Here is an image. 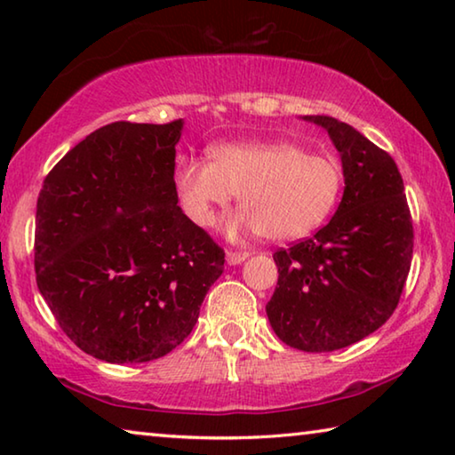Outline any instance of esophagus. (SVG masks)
<instances>
[{
	"mask_svg": "<svg viewBox=\"0 0 455 455\" xmlns=\"http://www.w3.org/2000/svg\"><path fill=\"white\" fill-rule=\"evenodd\" d=\"M249 259V252L246 251H228L227 252V263L228 265H241L243 260Z\"/></svg>",
	"mask_w": 455,
	"mask_h": 455,
	"instance_id": "1",
	"label": "esophagus"
}]
</instances>
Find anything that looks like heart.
I'll list each match as a JSON object with an SVG mask.
<instances>
[{
    "label": "heart",
    "instance_id": "heart-1",
    "mask_svg": "<svg viewBox=\"0 0 455 455\" xmlns=\"http://www.w3.org/2000/svg\"><path fill=\"white\" fill-rule=\"evenodd\" d=\"M174 187L184 212L209 227L238 195L243 212L228 233H260L268 241H292L321 227L335 211L343 188L339 160L307 152L295 142H227L211 160L180 158Z\"/></svg>",
    "mask_w": 455,
    "mask_h": 455
}]
</instances>
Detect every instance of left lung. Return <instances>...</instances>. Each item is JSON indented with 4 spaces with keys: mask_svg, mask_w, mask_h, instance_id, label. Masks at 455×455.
<instances>
[{
    "mask_svg": "<svg viewBox=\"0 0 455 455\" xmlns=\"http://www.w3.org/2000/svg\"><path fill=\"white\" fill-rule=\"evenodd\" d=\"M341 154L339 209L311 238L273 255L279 281L267 315L289 347L325 353L379 329L402 297L413 255V225L395 160L355 128L305 116Z\"/></svg>",
    "mask_w": 455,
    "mask_h": 455,
    "instance_id": "obj_1",
    "label": "left lung"
}]
</instances>
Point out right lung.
Returning <instances> with one entry per match:
<instances>
[{"label": "right lung", "mask_w": 455, "mask_h": 455, "mask_svg": "<svg viewBox=\"0 0 455 455\" xmlns=\"http://www.w3.org/2000/svg\"><path fill=\"white\" fill-rule=\"evenodd\" d=\"M180 132L182 120L98 128L37 196V289L61 331L108 363L171 353L225 268V251L176 204Z\"/></svg>", "instance_id": "right-lung-1"}]
</instances>
